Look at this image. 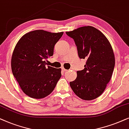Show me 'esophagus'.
I'll return each mask as SVG.
<instances>
[{"mask_svg": "<svg viewBox=\"0 0 129 129\" xmlns=\"http://www.w3.org/2000/svg\"><path fill=\"white\" fill-rule=\"evenodd\" d=\"M62 71H63V72H67V71H68V70H67L65 69V68H62Z\"/></svg>", "mask_w": 129, "mask_h": 129, "instance_id": "esophagus-1", "label": "esophagus"}]
</instances>
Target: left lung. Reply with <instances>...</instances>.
I'll use <instances>...</instances> for the list:
<instances>
[{"label":"left lung","instance_id":"obj_1","mask_svg":"<svg viewBox=\"0 0 129 129\" xmlns=\"http://www.w3.org/2000/svg\"><path fill=\"white\" fill-rule=\"evenodd\" d=\"M66 34L74 41L80 58L87 60L84 69L77 72L70 86L80 99H95L105 90L114 70L115 58L110 43L102 32L91 26Z\"/></svg>","mask_w":129,"mask_h":129}]
</instances>
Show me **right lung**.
I'll use <instances>...</instances> for the list:
<instances>
[{
	"label": "right lung",
	"mask_w": 129,
	"mask_h": 129,
	"mask_svg": "<svg viewBox=\"0 0 129 129\" xmlns=\"http://www.w3.org/2000/svg\"><path fill=\"white\" fill-rule=\"evenodd\" d=\"M63 34L33 30L25 34L15 46L12 71L22 90L30 97H47L61 78V68L47 67L45 60L53 55L55 45Z\"/></svg>",
	"instance_id": "right-lung-1"
}]
</instances>
